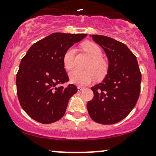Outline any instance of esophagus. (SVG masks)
I'll list each match as a JSON object with an SVG mask.
<instances>
[{
  "label": "esophagus",
  "instance_id": "esophagus-1",
  "mask_svg": "<svg viewBox=\"0 0 156 156\" xmlns=\"http://www.w3.org/2000/svg\"><path fill=\"white\" fill-rule=\"evenodd\" d=\"M78 92H81V91L83 90L84 89V87H82V86H78Z\"/></svg>",
  "mask_w": 156,
  "mask_h": 156
}]
</instances>
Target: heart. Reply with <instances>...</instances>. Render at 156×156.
Instances as JSON below:
<instances>
[{
    "instance_id": "obj_1",
    "label": "heart",
    "mask_w": 156,
    "mask_h": 156,
    "mask_svg": "<svg viewBox=\"0 0 156 156\" xmlns=\"http://www.w3.org/2000/svg\"><path fill=\"white\" fill-rule=\"evenodd\" d=\"M82 48L92 60L87 66V70H78L71 71L69 74V78L72 83L79 85H85L90 84L97 78H102L107 72L108 66L106 61L102 58V50L97 44L92 42H86L82 44ZM75 50L70 47L66 50L63 57V63L64 68L67 70H71L75 66Z\"/></svg>"
}]
</instances>
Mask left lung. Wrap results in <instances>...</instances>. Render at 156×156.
I'll return each mask as SVG.
<instances>
[{
	"label": "left lung",
	"mask_w": 156,
	"mask_h": 156,
	"mask_svg": "<svg viewBox=\"0 0 156 156\" xmlns=\"http://www.w3.org/2000/svg\"><path fill=\"white\" fill-rule=\"evenodd\" d=\"M106 54V77L92 87V100L87 103L91 118L102 124H113L125 118L134 109L141 90V74L137 58L125 44L110 37L91 35Z\"/></svg>",
	"instance_id": "obj_1"
}]
</instances>
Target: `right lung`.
<instances>
[{"label":"right lung","instance_id":"right-lung-1","mask_svg":"<svg viewBox=\"0 0 156 156\" xmlns=\"http://www.w3.org/2000/svg\"><path fill=\"white\" fill-rule=\"evenodd\" d=\"M87 34L55 33L36 42L22 59L16 75L17 94L22 109L40 123H51L64 115L71 97L78 91L68 81L63 57Z\"/></svg>","mask_w":156,"mask_h":156}]
</instances>
